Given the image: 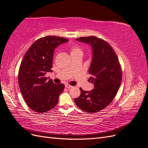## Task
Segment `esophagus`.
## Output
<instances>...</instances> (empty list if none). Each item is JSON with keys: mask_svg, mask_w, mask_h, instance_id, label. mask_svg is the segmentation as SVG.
Listing matches in <instances>:
<instances>
[{"mask_svg": "<svg viewBox=\"0 0 148 148\" xmlns=\"http://www.w3.org/2000/svg\"><path fill=\"white\" fill-rule=\"evenodd\" d=\"M64 86H65V87L67 88H72V86L68 85V84H65V85H64Z\"/></svg>", "mask_w": 148, "mask_h": 148, "instance_id": "34e87169", "label": "esophagus"}]
</instances>
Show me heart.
Returning a JSON list of instances; mask_svg holds the SVG:
<instances>
[{"label": "heart", "instance_id": "obj_1", "mask_svg": "<svg viewBox=\"0 0 148 148\" xmlns=\"http://www.w3.org/2000/svg\"><path fill=\"white\" fill-rule=\"evenodd\" d=\"M78 53H82V50L80 47L78 46H73L70 48V53L71 55H74V54H77Z\"/></svg>", "mask_w": 148, "mask_h": 148}]
</instances>
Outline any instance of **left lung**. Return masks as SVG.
I'll list each match as a JSON object with an SVG mask.
<instances>
[{
    "label": "left lung",
    "mask_w": 148,
    "mask_h": 148,
    "mask_svg": "<svg viewBox=\"0 0 148 148\" xmlns=\"http://www.w3.org/2000/svg\"><path fill=\"white\" fill-rule=\"evenodd\" d=\"M76 40L91 46L92 59L88 73L92 76L89 81L94 88L85 91L80 88L81 94L75 99V102L82 110L94 113L105 109L116 95L122 81L120 63L112 48L102 39L88 36Z\"/></svg>",
    "instance_id": "1"
}]
</instances>
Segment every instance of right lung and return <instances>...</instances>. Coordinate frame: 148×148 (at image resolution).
I'll return each mask as SVG.
<instances>
[{"instance_id": "right-lung-1", "label": "right lung", "mask_w": 148, "mask_h": 148, "mask_svg": "<svg viewBox=\"0 0 148 148\" xmlns=\"http://www.w3.org/2000/svg\"><path fill=\"white\" fill-rule=\"evenodd\" d=\"M68 41L63 38L48 36L36 41L25 54L18 79L25 102L33 111L46 112L58 102L64 85L54 84L45 77V75L53 71L51 68L56 47Z\"/></svg>"}]
</instances>
